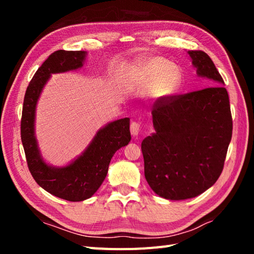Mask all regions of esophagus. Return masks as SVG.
Wrapping results in <instances>:
<instances>
[{
  "mask_svg": "<svg viewBox=\"0 0 254 254\" xmlns=\"http://www.w3.org/2000/svg\"><path fill=\"white\" fill-rule=\"evenodd\" d=\"M139 127H141V123L133 121L130 126V130H131V134L133 136H137L139 133Z\"/></svg>",
  "mask_w": 254,
  "mask_h": 254,
  "instance_id": "34e87169",
  "label": "esophagus"
}]
</instances>
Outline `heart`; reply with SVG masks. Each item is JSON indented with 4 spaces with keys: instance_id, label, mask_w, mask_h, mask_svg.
Listing matches in <instances>:
<instances>
[{
    "instance_id": "heart-1",
    "label": "heart",
    "mask_w": 254,
    "mask_h": 254,
    "mask_svg": "<svg viewBox=\"0 0 254 254\" xmlns=\"http://www.w3.org/2000/svg\"><path fill=\"white\" fill-rule=\"evenodd\" d=\"M137 73L148 88L154 87V94L157 97L175 94L181 85L179 68L161 58L150 59L138 64Z\"/></svg>"
}]
</instances>
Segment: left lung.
Listing matches in <instances>:
<instances>
[{"mask_svg":"<svg viewBox=\"0 0 254 254\" xmlns=\"http://www.w3.org/2000/svg\"><path fill=\"white\" fill-rule=\"evenodd\" d=\"M198 76L224 84L206 53L188 51ZM155 132L142 142L144 174L157 195L195 197L217 181L231 135L228 93L214 85L185 95L161 97L153 105Z\"/></svg>","mask_w":254,"mask_h":254,"instance_id":"left-lung-1","label":"left lung"}]
</instances>
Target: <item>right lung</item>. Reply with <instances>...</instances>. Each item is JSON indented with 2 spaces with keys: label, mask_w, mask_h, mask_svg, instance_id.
<instances>
[{
  "label": "right lung",
  "mask_w": 254,
  "mask_h": 254,
  "mask_svg": "<svg viewBox=\"0 0 254 254\" xmlns=\"http://www.w3.org/2000/svg\"><path fill=\"white\" fill-rule=\"evenodd\" d=\"M85 59V51L58 50L50 55L27 87L20 121L21 143L31 176L47 192L71 202L94 195L105 180L112 156L131 141L130 119L124 118L100 128L84 153L65 167H52L41 157L35 136V113L42 88L52 74L82 67Z\"/></svg>",
  "instance_id": "obj_1"
}]
</instances>
